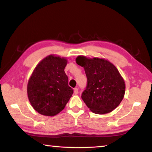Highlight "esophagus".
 I'll use <instances>...</instances> for the list:
<instances>
[{"instance_id":"34e87169","label":"esophagus","mask_w":152,"mask_h":152,"mask_svg":"<svg viewBox=\"0 0 152 152\" xmlns=\"http://www.w3.org/2000/svg\"><path fill=\"white\" fill-rule=\"evenodd\" d=\"M74 93H75V94H78V89L77 88H74Z\"/></svg>"}]
</instances>
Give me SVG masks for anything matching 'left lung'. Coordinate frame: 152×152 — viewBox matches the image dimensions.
Masks as SVG:
<instances>
[{
  "label": "left lung",
  "mask_w": 152,
  "mask_h": 152,
  "mask_svg": "<svg viewBox=\"0 0 152 152\" xmlns=\"http://www.w3.org/2000/svg\"><path fill=\"white\" fill-rule=\"evenodd\" d=\"M76 61L83 67L88 79L82 99L90 110L105 114L117 108L125 91L124 80L117 68L102 58L79 56Z\"/></svg>",
  "instance_id": "8db88e82"
}]
</instances>
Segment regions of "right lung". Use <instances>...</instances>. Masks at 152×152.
Masks as SVG:
<instances>
[{
  "label": "right lung",
  "instance_id": "add662e5",
  "mask_svg": "<svg viewBox=\"0 0 152 152\" xmlns=\"http://www.w3.org/2000/svg\"><path fill=\"white\" fill-rule=\"evenodd\" d=\"M65 57L50 55L35 67L27 83L31 104L39 114L53 116L65 107L73 94L64 72Z\"/></svg>",
  "mask_w": 152,
  "mask_h": 152
}]
</instances>
